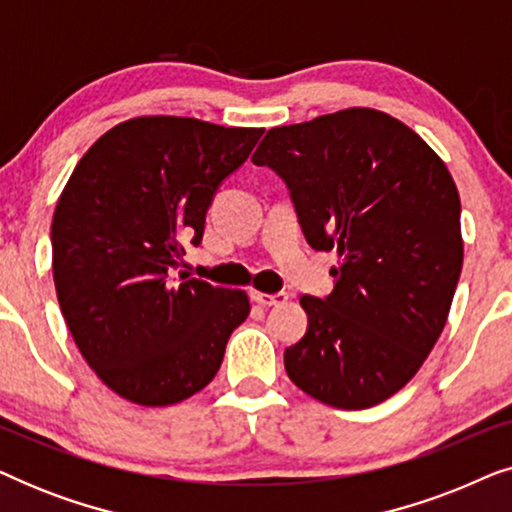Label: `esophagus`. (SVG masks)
<instances>
[{
	"instance_id": "esophagus-1",
	"label": "esophagus",
	"mask_w": 512,
	"mask_h": 512,
	"mask_svg": "<svg viewBox=\"0 0 512 512\" xmlns=\"http://www.w3.org/2000/svg\"><path fill=\"white\" fill-rule=\"evenodd\" d=\"M289 298L286 293H261V291H251V300L263 307H272V305H282L284 300Z\"/></svg>"
}]
</instances>
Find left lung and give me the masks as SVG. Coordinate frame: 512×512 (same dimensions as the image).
<instances>
[{
  "label": "left lung",
  "instance_id": "left-lung-1",
  "mask_svg": "<svg viewBox=\"0 0 512 512\" xmlns=\"http://www.w3.org/2000/svg\"><path fill=\"white\" fill-rule=\"evenodd\" d=\"M251 160L286 181L307 242L340 258L331 296L300 298L310 328L284 352L291 382L342 410L387 401L436 345L461 275L450 170L415 130L368 107L272 128Z\"/></svg>",
  "mask_w": 512,
  "mask_h": 512
}]
</instances>
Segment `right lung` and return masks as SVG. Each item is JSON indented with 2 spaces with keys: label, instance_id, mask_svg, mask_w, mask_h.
I'll return each instance as SVG.
<instances>
[{
  "label": "right lung",
  "instance_id": "1",
  "mask_svg": "<svg viewBox=\"0 0 512 512\" xmlns=\"http://www.w3.org/2000/svg\"><path fill=\"white\" fill-rule=\"evenodd\" d=\"M263 128L137 116L76 163L53 212V282L69 333L97 377L146 408L181 403L214 380L249 296L177 279L216 188Z\"/></svg>",
  "mask_w": 512,
  "mask_h": 512
}]
</instances>
